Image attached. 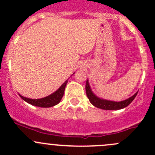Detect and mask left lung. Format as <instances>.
<instances>
[{
	"label": "left lung",
	"instance_id": "8db88e82",
	"mask_svg": "<svg viewBox=\"0 0 155 155\" xmlns=\"http://www.w3.org/2000/svg\"><path fill=\"white\" fill-rule=\"evenodd\" d=\"M85 90L86 94H87V96L89 99L90 102L95 107L105 109V110H118V109H124V108L128 106L133 102V100L135 98L136 95L137 94V92H136L133 96L130 97L129 98L124 100V101H121V102H114V101H110V100L103 99V98H98L93 93L91 87H90L88 80H87V81H86Z\"/></svg>",
	"mask_w": 155,
	"mask_h": 155
}]
</instances>
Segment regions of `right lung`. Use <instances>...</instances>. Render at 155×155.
I'll list each match as a JSON object with an SVG mask.
<instances>
[{"label": "right lung", "instance_id": "obj_1", "mask_svg": "<svg viewBox=\"0 0 155 155\" xmlns=\"http://www.w3.org/2000/svg\"><path fill=\"white\" fill-rule=\"evenodd\" d=\"M67 83H68V80L66 81L55 92H53V94H50V95H48L46 97H44V98H38V99H32V98H26V97L22 96L21 94H19V96L21 97L24 101L28 102V104H31V105H35V106L42 108L53 107L54 105H57L59 102H61V100L62 99Z\"/></svg>", "mask_w": 155, "mask_h": 155}]
</instances>
